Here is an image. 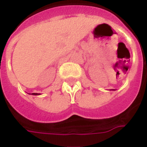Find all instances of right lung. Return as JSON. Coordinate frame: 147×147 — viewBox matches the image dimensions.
Returning <instances> with one entry per match:
<instances>
[{"mask_svg":"<svg viewBox=\"0 0 147 147\" xmlns=\"http://www.w3.org/2000/svg\"><path fill=\"white\" fill-rule=\"evenodd\" d=\"M31 95H34V96H38V95H41L40 93H31Z\"/></svg>","mask_w":147,"mask_h":147,"instance_id":"obj_1","label":"right lung"}]
</instances>
